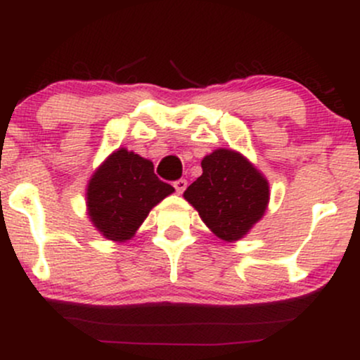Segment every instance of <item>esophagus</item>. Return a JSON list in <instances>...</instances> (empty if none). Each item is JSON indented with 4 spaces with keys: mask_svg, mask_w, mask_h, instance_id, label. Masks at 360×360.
Returning a JSON list of instances; mask_svg holds the SVG:
<instances>
[{
    "mask_svg": "<svg viewBox=\"0 0 360 360\" xmlns=\"http://www.w3.org/2000/svg\"><path fill=\"white\" fill-rule=\"evenodd\" d=\"M174 188H176L177 194H183L184 189L188 188V181H186V179H177L176 183H174Z\"/></svg>",
    "mask_w": 360,
    "mask_h": 360,
    "instance_id": "obj_1",
    "label": "esophagus"
}]
</instances>
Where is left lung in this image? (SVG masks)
Wrapping results in <instances>:
<instances>
[{"mask_svg":"<svg viewBox=\"0 0 360 360\" xmlns=\"http://www.w3.org/2000/svg\"><path fill=\"white\" fill-rule=\"evenodd\" d=\"M203 174L184 200L218 238L237 242L250 232L269 205V183L254 164L232 148H217L201 160Z\"/></svg>","mask_w":360,"mask_h":360,"instance_id":"8db88e82","label":"left lung"}]
</instances>
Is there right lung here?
Segmentation results:
<instances>
[{
    "mask_svg": "<svg viewBox=\"0 0 360 360\" xmlns=\"http://www.w3.org/2000/svg\"><path fill=\"white\" fill-rule=\"evenodd\" d=\"M174 193L154 174L152 160L120 147L100 164L86 188L88 217L103 237L127 242L154 208Z\"/></svg>",
    "mask_w": 360,
    "mask_h": 360,
    "instance_id": "obj_1",
    "label": "right lung"
}]
</instances>
